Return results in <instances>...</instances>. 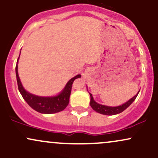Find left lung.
I'll list each match as a JSON object with an SVG mask.
<instances>
[{"label": "left lung", "mask_w": 158, "mask_h": 158, "mask_svg": "<svg viewBox=\"0 0 158 158\" xmlns=\"http://www.w3.org/2000/svg\"><path fill=\"white\" fill-rule=\"evenodd\" d=\"M139 92V90L138 91V93L136 94L135 97H133L131 99H130L129 100L127 101L126 103L121 105V106H115V107L104 106V105L99 104V103H97L95 100H94L92 94L89 93L90 96V106H91V108H93L95 111H97V113L104 114V115H115V114L121 113V112H123V110H126V108H128V107L130 105H131V103L135 100V99L137 98V95H138Z\"/></svg>", "instance_id": "obj_1"}]
</instances>
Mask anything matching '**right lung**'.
<instances>
[{"label": "right lung", "instance_id": "obj_1", "mask_svg": "<svg viewBox=\"0 0 158 158\" xmlns=\"http://www.w3.org/2000/svg\"><path fill=\"white\" fill-rule=\"evenodd\" d=\"M19 59L17 60V64L15 67V73L16 78H17L18 87H19V92L21 96L26 101L27 104L29 105L32 109L41 114H55L58 112L61 111L68 106L69 103V99H70V93H71L72 85L73 81L76 79L80 78L81 75H77L68 81L65 87L59 94L52 97H41L35 94L29 93L24 89L23 87L21 81L18 73V63H19Z\"/></svg>", "mask_w": 158, "mask_h": 158}]
</instances>
